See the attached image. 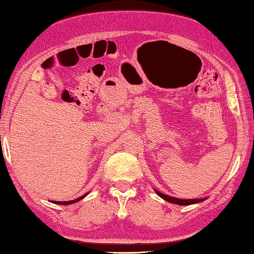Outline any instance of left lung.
<instances>
[{
  "instance_id": "1",
  "label": "left lung",
  "mask_w": 254,
  "mask_h": 254,
  "mask_svg": "<svg viewBox=\"0 0 254 254\" xmlns=\"http://www.w3.org/2000/svg\"><path fill=\"white\" fill-rule=\"evenodd\" d=\"M156 193L159 194L161 198H163L164 200L169 201V202H172V203H176V205H180V206L191 205V203H196V202L203 201V199H178V198H174V197L166 196V194L161 193V192H159V191H156Z\"/></svg>"
}]
</instances>
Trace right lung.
<instances>
[{
    "label": "right lung",
    "mask_w": 254,
    "mask_h": 254,
    "mask_svg": "<svg viewBox=\"0 0 254 254\" xmlns=\"http://www.w3.org/2000/svg\"><path fill=\"white\" fill-rule=\"evenodd\" d=\"M86 194H88V193L83 194L82 197L77 198V199H74V200H70V201H54V203H57V205H70V203H74V202H77L78 200H81V199L84 198V197L86 196Z\"/></svg>",
    "instance_id": "add662e5"
}]
</instances>
